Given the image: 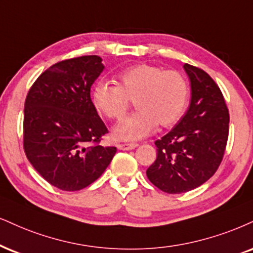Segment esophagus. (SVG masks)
I'll return each instance as SVG.
<instances>
[{
  "label": "esophagus",
  "instance_id": "esophagus-1",
  "mask_svg": "<svg viewBox=\"0 0 253 253\" xmlns=\"http://www.w3.org/2000/svg\"><path fill=\"white\" fill-rule=\"evenodd\" d=\"M138 146L137 143H121V144L117 145V148L120 149V150H132V149H135Z\"/></svg>",
  "mask_w": 253,
  "mask_h": 253
}]
</instances>
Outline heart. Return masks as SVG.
Here are the masks:
<instances>
[{
    "label": "heart",
    "instance_id": "obj_1",
    "mask_svg": "<svg viewBox=\"0 0 253 253\" xmlns=\"http://www.w3.org/2000/svg\"><path fill=\"white\" fill-rule=\"evenodd\" d=\"M92 104L110 121L126 116L130 102L137 111L115 127L118 141H136L150 135L155 127L172 126L188 105L189 84L179 71L150 64H138L123 71L118 84L98 82L92 90Z\"/></svg>",
    "mask_w": 253,
    "mask_h": 253
}]
</instances>
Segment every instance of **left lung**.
I'll use <instances>...</instances> for the list:
<instances>
[{"mask_svg": "<svg viewBox=\"0 0 253 253\" xmlns=\"http://www.w3.org/2000/svg\"><path fill=\"white\" fill-rule=\"evenodd\" d=\"M191 102L186 114L155 142L157 158L146 176L167 193H182L210 179L222 163L229 137V109L219 86L204 70L188 63Z\"/></svg>", "mask_w": 253, "mask_h": 253, "instance_id": "left-lung-1", "label": "left lung"}]
</instances>
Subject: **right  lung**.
<instances>
[{"label":"right lung","mask_w":253,"mask_h":253,"mask_svg":"<svg viewBox=\"0 0 253 253\" xmlns=\"http://www.w3.org/2000/svg\"><path fill=\"white\" fill-rule=\"evenodd\" d=\"M104 69L96 55L58 62L39 76L24 103L23 148L35 170L63 191L99 178L116 154L99 144L108 129L90 98Z\"/></svg>","instance_id":"add662e5"}]
</instances>
